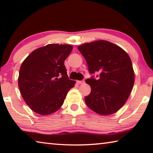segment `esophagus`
Returning a JSON list of instances; mask_svg holds the SVG:
<instances>
[{
    "mask_svg": "<svg viewBox=\"0 0 153 153\" xmlns=\"http://www.w3.org/2000/svg\"><path fill=\"white\" fill-rule=\"evenodd\" d=\"M84 82H85V81L84 79L83 80H81V81H77V83H78L79 84H84Z\"/></svg>",
    "mask_w": 153,
    "mask_h": 153,
    "instance_id": "1",
    "label": "esophagus"
}]
</instances>
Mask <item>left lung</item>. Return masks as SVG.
Returning a JSON list of instances; mask_svg holds the SVG:
<instances>
[{
	"mask_svg": "<svg viewBox=\"0 0 153 153\" xmlns=\"http://www.w3.org/2000/svg\"><path fill=\"white\" fill-rule=\"evenodd\" d=\"M86 59L90 74L99 73L98 79L92 76L86 82L91 92L85 97L90 109L108 115L120 109L128 100L134 83L131 59L125 51L106 40L84 44L77 47Z\"/></svg>",
	"mask_w": 153,
	"mask_h": 153,
	"instance_id": "8db88e82",
	"label": "left lung"
}]
</instances>
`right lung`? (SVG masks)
I'll use <instances>...</instances> for the list:
<instances>
[{
	"instance_id": "right-lung-1",
	"label": "right lung",
	"mask_w": 153,
	"mask_h": 153,
	"mask_svg": "<svg viewBox=\"0 0 153 153\" xmlns=\"http://www.w3.org/2000/svg\"><path fill=\"white\" fill-rule=\"evenodd\" d=\"M71 45L51 44L36 49L21 65L18 85L31 109L39 115L55 113L76 82L69 79L64 61Z\"/></svg>"
}]
</instances>
